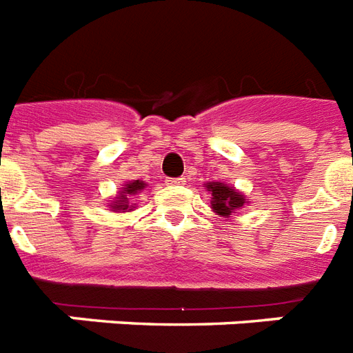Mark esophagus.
<instances>
[{
	"label": "esophagus",
	"instance_id": "obj_1",
	"mask_svg": "<svg viewBox=\"0 0 353 353\" xmlns=\"http://www.w3.org/2000/svg\"><path fill=\"white\" fill-rule=\"evenodd\" d=\"M188 180L184 179V176H179V179H169L168 180V184L169 185H184Z\"/></svg>",
	"mask_w": 353,
	"mask_h": 353
}]
</instances>
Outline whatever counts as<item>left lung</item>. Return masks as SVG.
Instances as JSON below:
<instances>
[{"mask_svg": "<svg viewBox=\"0 0 353 353\" xmlns=\"http://www.w3.org/2000/svg\"><path fill=\"white\" fill-rule=\"evenodd\" d=\"M204 188L211 193V211L230 221L231 215L250 204V199L242 191L224 184V182H205Z\"/></svg>", "mask_w": 353, "mask_h": 353, "instance_id": "left-lung-1", "label": "left lung"}]
</instances>
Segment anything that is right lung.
I'll use <instances>...</instances> for the list:
<instances>
[{"instance_id": "right-lung-1", "label": "right lung", "mask_w": 353, "mask_h": 353, "mask_svg": "<svg viewBox=\"0 0 353 353\" xmlns=\"http://www.w3.org/2000/svg\"><path fill=\"white\" fill-rule=\"evenodd\" d=\"M148 188V182L143 180H129L123 184V188H118V193L114 194V199L109 200V211L112 213H125V211H132L137 208V204H131L132 199L137 194L143 193V190Z\"/></svg>"}]
</instances>
